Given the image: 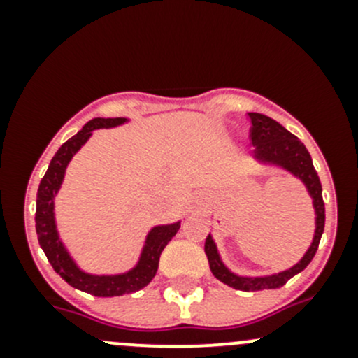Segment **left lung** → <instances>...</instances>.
I'll return each instance as SVG.
<instances>
[{"instance_id": "1", "label": "left lung", "mask_w": 358, "mask_h": 358, "mask_svg": "<svg viewBox=\"0 0 358 358\" xmlns=\"http://www.w3.org/2000/svg\"><path fill=\"white\" fill-rule=\"evenodd\" d=\"M248 117L251 126H249V138H251L252 145H256L255 154L256 157L263 159V161L275 162V164L284 166L294 173L296 176L303 180V183L308 189L310 196L313 197V206H315L317 213V229L313 243L310 246L306 255L303 256L301 262L294 265L292 268L286 270L282 273H277L272 277H258V279H248V277H239L236 273L229 272L223 266L222 259H220L218 251H216L215 243H213L211 236H208L204 244L206 256H208L209 266H211L213 275L218 280H222L227 286L234 287L239 291H262V289H277L282 287L291 277L299 273L308 266L315 256L317 249H319L320 237L324 232V223H326V208H324L322 199V185H320L319 175H317L315 168H313L312 157H310L308 150L294 136L292 133L287 131L284 126L273 121L272 117L265 114H258V112H248Z\"/></svg>"}]
</instances>
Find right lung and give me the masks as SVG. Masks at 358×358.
I'll list each match as a JSON object with an SVG mask.
<instances>
[{"instance_id":"1","label":"right lung","mask_w":358,"mask_h":358,"mask_svg":"<svg viewBox=\"0 0 358 358\" xmlns=\"http://www.w3.org/2000/svg\"><path fill=\"white\" fill-rule=\"evenodd\" d=\"M121 122H124L122 117H96L86 122L78 135L69 138L57 150L45 176H43L41 183H39L38 199H36V234H38L39 246L45 251L50 265L53 266V270L66 280L69 286L88 292V294L100 296V298L131 294V292L143 289L156 275L162 249L175 237V234L180 229V223L152 229V232L147 237L145 248H143L138 265L131 272L114 277H96L81 272L71 259L66 248L60 243L59 234H57L55 229V220H53V197H55L57 190L60 189L66 166L71 161V157L78 152L79 147L90 138L93 129L110 128V126L121 124Z\"/></svg>"}]
</instances>
